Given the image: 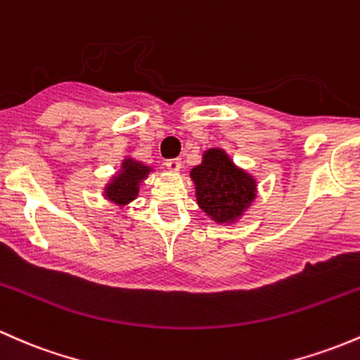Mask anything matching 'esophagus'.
<instances>
[{
  "instance_id": "1",
  "label": "esophagus",
  "mask_w": 360,
  "mask_h": 360,
  "mask_svg": "<svg viewBox=\"0 0 360 360\" xmlns=\"http://www.w3.org/2000/svg\"><path fill=\"white\" fill-rule=\"evenodd\" d=\"M165 165L169 172H180V168H181V161L179 160V158H175V160H166Z\"/></svg>"
}]
</instances>
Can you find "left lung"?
<instances>
[{
  "label": "left lung",
  "mask_w": 360,
  "mask_h": 360,
  "mask_svg": "<svg viewBox=\"0 0 360 360\" xmlns=\"http://www.w3.org/2000/svg\"><path fill=\"white\" fill-rule=\"evenodd\" d=\"M197 206L218 225L242 218L257 194V181L233 163L225 149L204 150L202 163L191 169Z\"/></svg>",
  "instance_id": "left-lung-1"
}]
</instances>
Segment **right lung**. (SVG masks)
I'll return each mask as SVG.
<instances>
[{
  "instance_id": "obj_1",
  "label": "right lung",
  "mask_w": 360,
  "mask_h": 360,
  "mask_svg": "<svg viewBox=\"0 0 360 360\" xmlns=\"http://www.w3.org/2000/svg\"><path fill=\"white\" fill-rule=\"evenodd\" d=\"M153 172V166L127 156L122 161L120 172L110 180V184H106L103 195L111 204H117L120 207L129 206L134 199H137L142 181L148 179L149 173Z\"/></svg>"
}]
</instances>
